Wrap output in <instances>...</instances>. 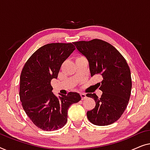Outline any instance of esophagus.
I'll return each mask as SVG.
<instances>
[{
    "mask_svg": "<svg viewBox=\"0 0 150 150\" xmlns=\"http://www.w3.org/2000/svg\"><path fill=\"white\" fill-rule=\"evenodd\" d=\"M80 95H81V99H82V100H83V99L86 98V94H84V93H81V94H80Z\"/></svg>",
    "mask_w": 150,
    "mask_h": 150,
    "instance_id": "34e87169",
    "label": "esophagus"
}]
</instances>
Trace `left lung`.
Listing matches in <instances>:
<instances>
[{"mask_svg":"<svg viewBox=\"0 0 150 150\" xmlns=\"http://www.w3.org/2000/svg\"><path fill=\"white\" fill-rule=\"evenodd\" d=\"M78 51L88 59L91 77L100 75L98 83L103 92L86 96L94 99L96 106L88 111L89 121L97 126H107L116 122L127 107L131 94L130 71L123 56L110 43L100 39L73 42Z\"/></svg>","mask_w":150,"mask_h":150,"instance_id":"left-lung-1","label":"left lung"}]
</instances>
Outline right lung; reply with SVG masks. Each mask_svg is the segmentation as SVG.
<instances>
[{
    "label": "right lung",
    "instance_id": "1",
    "mask_svg": "<svg viewBox=\"0 0 150 150\" xmlns=\"http://www.w3.org/2000/svg\"><path fill=\"white\" fill-rule=\"evenodd\" d=\"M75 50L71 43L46 44L32 54L22 69L20 84L22 107L33 123L43 130L62 128L69 107L81 99L72 92L58 98L51 85L52 79L58 77L61 65Z\"/></svg>",
    "mask_w": 150,
    "mask_h": 150
}]
</instances>
